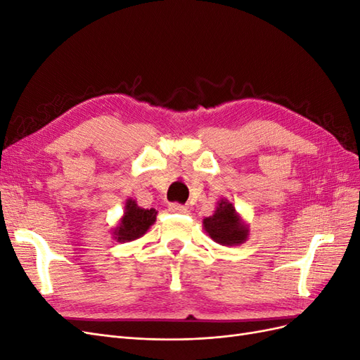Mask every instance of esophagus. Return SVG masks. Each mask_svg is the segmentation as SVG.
<instances>
[{
  "label": "esophagus",
  "mask_w": 360,
  "mask_h": 360,
  "mask_svg": "<svg viewBox=\"0 0 360 360\" xmlns=\"http://www.w3.org/2000/svg\"><path fill=\"white\" fill-rule=\"evenodd\" d=\"M168 210L171 213H186L188 212V207L183 205V204H179V202H171L168 205Z\"/></svg>",
  "instance_id": "obj_1"
}]
</instances>
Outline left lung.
I'll use <instances>...</instances> for the list:
<instances>
[{"mask_svg":"<svg viewBox=\"0 0 360 360\" xmlns=\"http://www.w3.org/2000/svg\"><path fill=\"white\" fill-rule=\"evenodd\" d=\"M202 226L216 243L224 246L240 245L246 242L249 236L248 225L242 221L234 205L228 200H221L217 202L214 213L205 217Z\"/></svg>","mask_w":360,"mask_h":360,"instance_id":"8db88e82","label":"left lung"}]
</instances>
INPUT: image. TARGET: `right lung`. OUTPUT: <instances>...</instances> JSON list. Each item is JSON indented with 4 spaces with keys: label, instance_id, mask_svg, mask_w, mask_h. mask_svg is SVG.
<instances>
[{
    "label": "right lung",
    "instance_id": "obj_1",
    "mask_svg": "<svg viewBox=\"0 0 360 360\" xmlns=\"http://www.w3.org/2000/svg\"><path fill=\"white\" fill-rule=\"evenodd\" d=\"M158 212L155 209H141L135 200H127L124 205V214L114 230L117 242H132L143 237L148 228L156 222Z\"/></svg>",
    "mask_w": 360,
    "mask_h": 360
}]
</instances>
